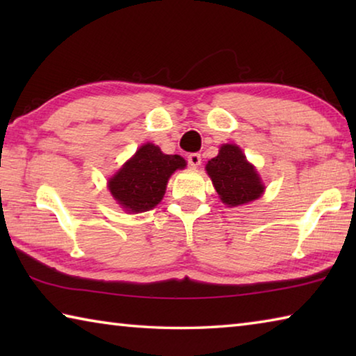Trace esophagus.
<instances>
[{
  "instance_id": "esophagus-1",
  "label": "esophagus",
  "mask_w": 356,
  "mask_h": 356,
  "mask_svg": "<svg viewBox=\"0 0 356 356\" xmlns=\"http://www.w3.org/2000/svg\"><path fill=\"white\" fill-rule=\"evenodd\" d=\"M188 163H190V166H193V168L200 166V165H201V154H197V152L190 154V155H188Z\"/></svg>"
}]
</instances>
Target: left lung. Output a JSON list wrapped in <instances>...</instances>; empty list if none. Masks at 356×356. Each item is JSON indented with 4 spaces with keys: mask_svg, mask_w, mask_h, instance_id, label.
Segmentation results:
<instances>
[{
    "mask_svg": "<svg viewBox=\"0 0 356 356\" xmlns=\"http://www.w3.org/2000/svg\"><path fill=\"white\" fill-rule=\"evenodd\" d=\"M206 171L227 207H237L261 197L265 190L261 177L242 149L236 144H222L218 155L209 160Z\"/></svg>",
    "mask_w": 356,
    "mask_h": 356,
    "instance_id": "1",
    "label": "left lung"
}]
</instances>
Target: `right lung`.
Segmentation results:
<instances>
[{"instance_id":"right-lung-1","label":"right lung","mask_w":356,"mask_h":356,"mask_svg":"<svg viewBox=\"0 0 356 356\" xmlns=\"http://www.w3.org/2000/svg\"><path fill=\"white\" fill-rule=\"evenodd\" d=\"M185 166L180 155H166L152 143L143 144L108 180V188L125 212H147L163 200L171 174Z\"/></svg>"}]
</instances>
